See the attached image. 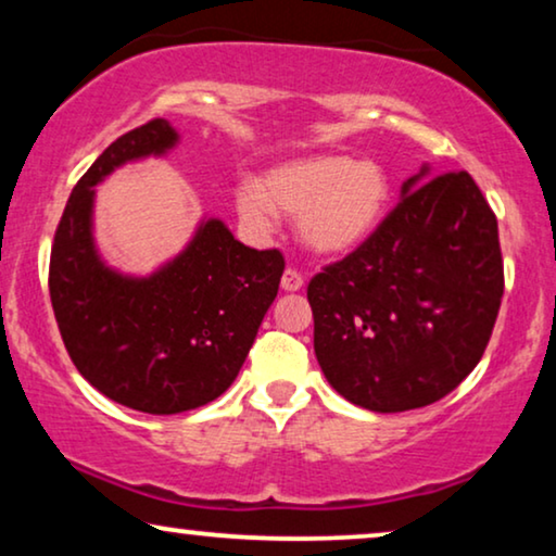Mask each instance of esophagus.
Listing matches in <instances>:
<instances>
[{"label":"esophagus","instance_id":"obj_1","mask_svg":"<svg viewBox=\"0 0 556 556\" xmlns=\"http://www.w3.org/2000/svg\"><path fill=\"white\" fill-rule=\"evenodd\" d=\"M280 288H283V291H288V293L301 291V288H303V276L295 268H286L283 270V278H280Z\"/></svg>","mask_w":556,"mask_h":556}]
</instances>
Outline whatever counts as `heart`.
I'll list each match as a JSON object with an SVG mask.
<instances>
[{"mask_svg":"<svg viewBox=\"0 0 556 556\" xmlns=\"http://www.w3.org/2000/svg\"><path fill=\"white\" fill-rule=\"evenodd\" d=\"M390 181L375 162L346 156H311L265 172L257 185L242 181L235 210L250 232L265 235L273 212L299 217L303 245L321 255L349 253L382 219Z\"/></svg>","mask_w":556,"mask_h":556,"instance_id":"obj_1","label":"heart"}]
</instances>
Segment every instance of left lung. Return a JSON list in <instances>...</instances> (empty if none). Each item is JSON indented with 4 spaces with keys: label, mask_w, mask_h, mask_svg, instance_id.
I'll use <instances>...</instances> for the list:
<instances>
[{
    "label": "left lung",
    "mask_w": 556,
    "mask_h": 556,
    "mask_svg": "<svg viewBox=\"0 0 556 556\" xmlns=\"http://www.w3.org/2000/svg\"><path fill=\"white\" fill-rule=\"evenodd\" d=\"M425 174L308 283L316 359L341 397L371 413L451 394L481 362L504 295L498 223L473 177Z\"/></svg>",
    "instance_id": "left-lung-1"
}]
</instances>
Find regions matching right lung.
<instances>
[{"label":"right lung","instance_id":"obj_1","mask_svg":"<svg viewBox=\"0 0 556 556\" xmlns=\"http://www.w3.org/2000/svg\"><path fill=\"white\" fill-rule=\"evenodd\" d=\"M174 143L164 118L118 136L75 185L50 250V301L73 364L105 397L149 415L202 407L235 382L286 268L280 250L245 248L219 219L154 276L105 268L90 235L93 187Z\"/></svg>","mask_w":556,"mask_h":556}]
</instances>
